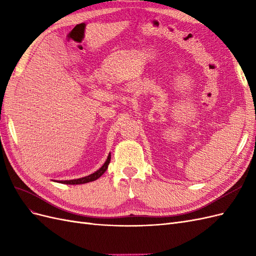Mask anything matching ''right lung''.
<instances>
[{
  "instance_id": "add662e5",
  "label": "right lung",
  "mask_w": 256,
  "mask_h": 256,
  "mask_svg": "<svg viewBox=\"0 0 256 256\" xmlns=\"http://www.w3.org/2000/svg\"><path fill=\"white\" fill-rule=\"evenodd\" d=\"M110 160H111V154H109V156H108V159L106 160V162L102 164V168H98L96 172L92 173V174H90L88 176H84V177H81V178H76V180H60L58 182L67 184H86V182H94V180H98V178L106 171L108 166H109V164H110Z\"/></svg>"
}]
</instances>
